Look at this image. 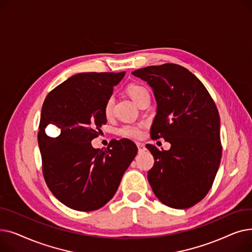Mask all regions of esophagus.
I'll list each match as a JSON object with an SVG mask.
<instances>
[{
    "instance_id": "1",
    "label": "esophagus",
    "mask_w": 252,
    "mask_h": 252,
    "mask_svg": "<svg viewBox=\"0 0 252 252\" xmlns=\"http://www.w3.org/2000/svg\"><path fill=\"white\" fill-rule=\"evenodd\" d=\"M137 147H138V151L141 153V152H144L145 150H146V147H145V145L142 144V143H137Z\"/></svg>"
}]
</instances>
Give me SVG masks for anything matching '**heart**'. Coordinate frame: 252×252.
<instances>
[{"label":"heart","instance_id":"obj_1","mask_svg":"<svg viewBox=\"0 0 252 252\" xmlns=\"http://www.w3.org/2000/svg\"><path fill=\"white\" fill-rule=\"evenodd\" d=\"M126 93L128 96L133 99L137 104L140 102L142 97L145 94H148L147 90L143 86L137 85V84H130L126 87ZM112 107H113V98L110 97L105 102L104 105V114L106 116H110L112 113ZM143 124L138 125H124L118 129V134L125 138H130V139H139L141 138L143 134Z\"/></svg>","mask_w":252,"mask_h":252}]
</instances>
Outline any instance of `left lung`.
Here are the masks:
<instances>
[{
  "label": "left lung",
  "mask_w": 252,
  "mask_h": 252,
  "mask_svg": "<svg viewBox=\"0 0 252 252\" xmlns=\"http://www.w3.org/2000/svg\"><path fill=\"white\" fill-rule=\"evenodd\" d=\"M153 89L157 111L150 135L170 149L146 147L154 157L150 186L166 206L186 209L206 196L221 158L220 115L204 85L181 65L165 63L131 72Z\"/></svg>",
  "instance_id": "1"
}]
</instances>
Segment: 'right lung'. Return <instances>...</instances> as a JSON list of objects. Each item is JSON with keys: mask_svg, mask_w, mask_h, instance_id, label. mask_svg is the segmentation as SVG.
<instances>
[{"mask_svg": "<svg viewBox=\"0 0 252 252\" xmlns=\"http://www.w3.org/2000/svg\"><path fill=\"white\" fill-rule=\"evenodd\" d=\"M126 72L75 74L47 95L38 126L37 142L43 175L50 191L69 208L92 211L114 196L138 148L127 139L112 140L95 149L91 141L107 123L104 105ZM60 128L55 138L45 134L49 125Z\"/></svg>", "mask_w": 252, "mask_h": 252, "instance_id": "obj_1", "label": "right lung"}]
</instances>
